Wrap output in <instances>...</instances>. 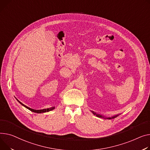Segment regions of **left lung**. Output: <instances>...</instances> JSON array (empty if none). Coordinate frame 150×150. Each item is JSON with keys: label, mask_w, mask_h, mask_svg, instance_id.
Returning a JSON list of instances; mask_svg holds the SVG:
<instances>
[{"label": "left lung", "mask_w": 150, "mask_h": 150, "mask_svg": "<svg viewBox=\"0 0 150 150\" xmlns=\"http://www.w3.org/2000/svg\"><path fill=\"white\" fill-rule=\"evenodd\" d=\"M92 113H93V114L94 115H96L97 117H103V118H104V119H113V118H115L116 117H117V116H119V115H115V116H112V117H104V116H103L102 115H99V114H96V113H95L94 112H92Z\"/></svg>", "instance_id": "obj_1"}]
</instances>
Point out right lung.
<instances>
[{
    "mask_svg": "<svg viewBox=\"0 0 150 150\" xmlns=\"http://www.w3.org/2000/svg\"><path fill=\"white\" fill-rule=\"evenodd\" d=\"M17 100L18 101V102L21 104H22V105H23L25 107H26V108H28V109H29V110H31V111H32V112H35V113H45V112H49V111H51V110H54V108H55V107H51V108H45V109H43V110H34V109H33V108H29V107H27V106H26L25 105H24L23 104H22L21 102H20L18 99H17Z\"/></svg>",
    "mask_w": 150,
    "mask_h": 150,
    "instance_id": "1",
    "label": "right lung"
}]
</instances>
